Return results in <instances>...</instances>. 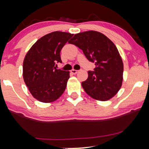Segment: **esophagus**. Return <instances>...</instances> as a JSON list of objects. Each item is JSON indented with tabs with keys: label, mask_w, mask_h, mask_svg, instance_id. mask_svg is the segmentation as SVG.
Here are the masks:
<instances>
[{
	"label": "esophagus",
	"mask_w": 149,
	"mask_h": 149,
	"mask_svg": "<svg viewBox=\"0 0 149 149\" xmlns=\"http://www.w3.org/2000/svg\"><path fill=\"white\" fill-rule=\"evenodd\" d=\"M78 72V70H76V69H72L71 71V73H73V74H76V73Z\"/></svg>",
	"instance_id": "esophagus-1"
}]
</instances>
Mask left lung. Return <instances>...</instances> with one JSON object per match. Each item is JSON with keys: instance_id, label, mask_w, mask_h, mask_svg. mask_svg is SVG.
I'll return each mask as SVG.
<instances>
[{"instance_id": "obj_1", "label": "left lung", "mask_w": 149, "mask_h": 149, "mask_svg": "<svg viewBox=\"0 0 149 149\" xmlns=\"http://www.w3.org/2000/svg\"><path fill=\"white\" fill-rule=\"evenodd\" d=\"M69 42L81 49L95 64L94 71H88V79L82 82L85 92L99 101L115 96L121 88L123 74V63L115 44L95 31L77 33Z\"/></svg>"}]
</instances>
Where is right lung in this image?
I'll use <instances>...</instances> for the list:
<instances>
[{
    "label": "right lung",
    "mask_w": 149,
    "mask_h": 149,
    "mask_svg": "<svg viewBox=\"0 0 149 149\" xmlns=\"http://www.w3.org/2000/svg\"><path fill=\"white\" fill-rule=\"evenodd\" d=\"M73 36L67 32L54 31L40 38L26 54L23 78L34 98L44 103L56 101L66 89L69 71L56 69L61 62L60 51Z\"/></svg>",
    "instance_id": "right-lung-1"
}]
</instances>
